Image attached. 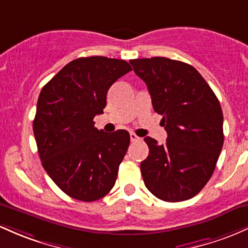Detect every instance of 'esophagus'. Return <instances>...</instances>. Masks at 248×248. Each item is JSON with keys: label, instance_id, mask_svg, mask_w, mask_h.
<instances>
[{"label": "esophagus", "instance_id": "obj_1", "mask_svg": "<svg viewBox=\"0 0 248 248\" xmlns=\"http://www.w3.org/2000/svg\"><path fill=\"white\" fill-rule=\"evenodd\" d=\"M130 139H131V141H139V140H140V138H139L138 136L136 135V133H133V132L130 133Z\"/></svg>", "mask_w": 248, "mask_h": 248}]
</instances>
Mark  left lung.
Returning <instances> with one entry per match:
<instances>
[{
    "label": "left lung",
    "instance_id": "8db88e82",
    "mask_svg": "<svg viewBox=\"0 0 248 248\" xmlns=\"http://www.w3.org/2000/svg\"><path fill=\"white\" fill-rule=\"evenodd\" d=\"M130 63L168 132L164 145L144 138L150 150L140 164L145 186L164 202L193 198L212 177L224 144L220 103L190 64L166 57Z\"/></svg>",
    "mask_w": 248,
    "mask_h": 248
}]
</instances>
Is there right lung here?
<instances>
[{"mask_svg":"<svg viewBox=\"0 0 248 248\" xmlns=\"http://www.w3.org/2000/svg\"><path fill=\"white\" fill-rule=\"evenodd\" d=\"M131 65L103 56L71 61L42 88L32 123L42 165L71 198L94 202L113 187L130 144L126 130L94 127L111 85Z\"/></svg>","mask_w":248,"mask_h":248,"instance_id":"obj_1","label":"right lung"}]
</instances>
